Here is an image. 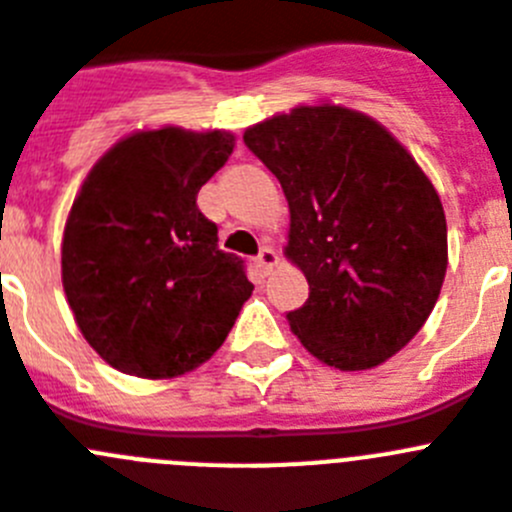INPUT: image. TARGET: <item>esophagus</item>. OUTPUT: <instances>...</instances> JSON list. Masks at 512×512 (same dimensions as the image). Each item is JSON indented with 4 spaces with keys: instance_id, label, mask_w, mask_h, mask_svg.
I'll list each match as a JSON object with an SVG mask.
<instances>
[{
    "instance_id": "esophagus-1",
    "label": "esophagus",
    "mask_w": 512,
    "mask_h": 512,
    "mask_svg": "<svg viewBox=\"0 0 512 512\" xmlns=\"http://www.w3.org/2000/svg\"><path fill=\"white\" fill-rule=\"evenodd\" d=\"M255 260H257V267H260L262 273H270V267L278 265V255H275L273 247H262L260 255H257Z\"/></svg>"
}]
</instances>
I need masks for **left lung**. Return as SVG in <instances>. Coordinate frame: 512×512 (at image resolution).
Returning <instances> with one entry per match:
<instances>
[{
  "label": "left lung",
  "instance_id": "left-lung-1",
  "mask_svg": "<svg viewBox=\"0 0 512 512\" xmlns=\"http://www.w3.org/2000/svg\"><path fill=\"white\" fill-rule=\"evenodd\" d=\"M245 145L283 186L288 257L308 301L285 313L321 362L370 370L411 342L446 275V219L416 160L382 124L344 107H298Z\"/></svg>",
  "mask_w": 512,
  "mask_h": 512
}]
</instances>
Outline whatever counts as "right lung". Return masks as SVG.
Listing matches in <instances>:
<instances>
[{
  "label": "right lung",
  "mask_w": 512,
  "mask_h": 512,
  "mask_svg": "<svg viewBox=\"0 0 512 512\" xmlns=\"http://www.w3.org/2000/svg\"><path fill=\"white\" fill-rule=\"evenodd\" d=\"M227 132H137L91 168L63 234V288L86 342L124 375L176 377L222 347L255 285L196 206Z\"/></svg>",
  "instance_id": "obj_1"
}]
</instances>
